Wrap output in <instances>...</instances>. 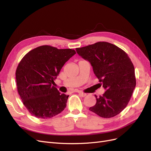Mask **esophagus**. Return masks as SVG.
Masks as SVG:
<instances>
[{
    "label": "esophagus",
    "mask_w": 151,
    "mask_h": 151,
    "mask_svg": "<svg viewBox=\"0 0 151 151\" xmlns=\"http://www.w3.org/2000/svg\"><path fill=\"white\" fill-rule=\"evenodd\" d=\"M77 93H78L82 97H85L86 96V94L83 92H82V91H77Z\"/></svg>",
    "instance_id": "1"
}]
</instances>
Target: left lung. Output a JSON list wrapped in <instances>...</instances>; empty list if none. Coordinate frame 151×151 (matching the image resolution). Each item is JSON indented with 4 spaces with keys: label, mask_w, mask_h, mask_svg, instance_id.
<instances>
[{
    "label": "left lung",
    "mask_w": 151,
    "mask_h": 151,
    "mask_svg": "<svg viewBox=\"0 0 151 151\" xmlns=\"http://www.w3.org/2000/svg\"><path fill=\"white\" fill-rule=\"evenodd\" d=\"M76 50L90 62L95 76L106 90L103 96L95 95L96 103L89 110L105 118L117 115L129 103L136 85L130 58L119 47L104 42Z\"/></svg>",
    "instance_id": "1"
}]
</instances>
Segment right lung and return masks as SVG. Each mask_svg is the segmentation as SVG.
I'll list each match as a JSON object with an SVG mask.
<instances>
[{"instance_id": "1", "label": "right lung", "mask_w": 151, "mask_h": 151, "mask_svg": "<svg viewBox=\"0 0 151 151\" xmlns=\"http://www.w3.org/2000/svg\"><path fill=\"white\" fill-rule=\"evenodd\" d=\"M76 53L73 49L43 45L22 58L16 71L17 88L32 115L47 119L65 108L68 95L60 94L52 84L65 63Z\"/></svg>"}]
</instances>
